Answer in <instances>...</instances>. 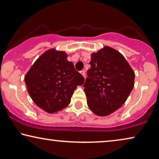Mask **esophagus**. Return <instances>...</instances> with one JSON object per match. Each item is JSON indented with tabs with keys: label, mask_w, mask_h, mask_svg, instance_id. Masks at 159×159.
Returning a JSON list of instances; mask_svg holds the SVG:
<instances>
[{
	"label": "esophagus",
	"mask_w": 159,
	"mask_h": 159,
	"mask_svg": "<svg viewBox=\"0 0 159 159\" xmlns=\"http://www.w3.org/2000/svg\"><path fill=\"white\" fill-rule=\"evenodd\" d=\"M80 73H81V75H83V76H84V78H86V72H85V70H81Z\"/></svg>",
	"instance_id": "34e87169"
}]
</instances>
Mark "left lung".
<instances>
[{
	"label": "left lung",
	"mask_w": 159,
	"mask_h": 159,
	"mask_svg": "<svg viewBox=\"0 0 159 159\" xmlns=\"http://www.w3.org/2000/svg\"><path fill=\"white\" fill-rule=\"evenodd\" d=\"M84 84L87 103L95 114L105 116L122 106L134 86L135 73L125 58L105 47L91 54Z\"/></svg>",
	"instance_id": "obj_1"
}]
</instances>
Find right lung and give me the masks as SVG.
<instances>
[{
  "instance_id": "1",
  "label": "right lung",
  "mask_w": 159,
  "mask_h": 159,
  "mask_svg": "<svg viewBox=\"0 0 159 159\" xmlns=\"http://www.w3.org/2000/svg\"><path fill=\"white\" fill-rule=\"evenodd\" d=\"M25 82L34 102L53 113L68 106L73 91L84 84V78L68 61L65 52L50 49L30 68Z\"/></svg>"
}]
</instances>
